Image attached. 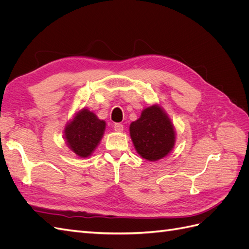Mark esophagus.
<instances>
[{
    "label": "esophagus",
    "mask_w": 249,
    "mask_h": 249,
    "mask_svg": "<svg viewBox=\"0 0 249 249\" xmlns=\"http://www.w3.org/2000/svg\"><path fill=\"white\" fill-rule=\"evenodd\" d=\"M114 130L116 132H123L124 131V125L122 124H114Z\"/></svg>",
    "instance_id": "obj_1"
}]
</instances>
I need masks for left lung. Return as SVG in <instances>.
I'll return each instance as SVG.
<instances>
[{
    "label": "left lung",
    "mask_w": 249,
    "mask_h": 249,
    "mask_svg": "<svg viewBox=\"0 0 249 249\" xmlns=\"http://www.w3.org/2000/svg\"><path fill=\"white\" fill-rule=\"evenodd\" d=\"M130 136L138 155L147 161L163 159L176 143L175 126L158 104L142 110L140 117L130 124Z\"/></svg>",
    "instance_id": "8db88e82"
}]
</instances>
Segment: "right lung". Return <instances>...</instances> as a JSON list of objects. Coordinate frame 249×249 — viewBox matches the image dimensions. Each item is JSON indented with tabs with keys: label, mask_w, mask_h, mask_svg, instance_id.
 I'll use <instances>...</instances> for the list:
<instances>
[{
	"label": "right lung",
	"mask_w": 249,
	"mask_h": 249,
	"mask_svg": "<svg viewBox=\"0 0 249 249\" xmlns=\"http://www.w3.org/2000/svg\"><path fill=\"white\" fill-rule=\"evenodd\" d=\"M105 130L106 123L97 118L92 111L83 108L65 125L64 139L77 156L88 158L99 145Z\"/></svg>",
	"instance_id": "obj_1"
}]
</instances>
